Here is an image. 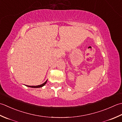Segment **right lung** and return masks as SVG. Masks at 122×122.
Here are the masks:
<instances>
[{"label": "right lung", "mask_w": 122, "mask_h": 122, "mask_svg": "<svg viewBox=\"0 0 122 122\" xmlns=\"http://www.w3.org/2000/svg\"><path fill=\"white\" fill-rule=\"evenodd\" d=\"M47 80L44 83L41 84V85H37V86H28V85H26V86H28V87H32V88H39V87H43V86H44L45 85V84H46V83H47Z\"/></svg>", "instance_id": "right-lung-1"}]
</instances>
